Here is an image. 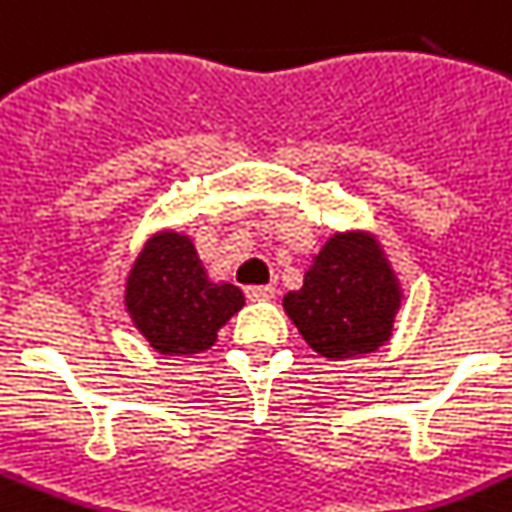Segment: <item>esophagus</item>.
<instances>
[{
  "instance_id": "34e87169",
  "label": "esophagus",
  "mask_w": 512,
  "mask_h": 512,
  "mask_svg": "<svg viewBox=\"0 0 512 512\" xmlns=\"http://www.w3.org/2000/svg\"><path fill=\"white\" fill-rule=\"evenodd\" d=\"M244 294H247V299H252V302H265V299H273V296H276V286H247Z\"/></svg>"
}]
</instances>
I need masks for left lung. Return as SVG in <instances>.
Here are the masks:
<instances>
[{
  "instance_id": "obj_1",
  "label": "left lung",
  "mask_w": 512,
  "mask_h": 512,
  "mask_svg": "<svg viewBox=\"0 0 512 512\" xmlns=\"http://www.w3.org/2000/svg\"><path fill=\"white\" fill-rule=\"evenodd\" d=\"M398 283L377 244L338 234L304 273V286L283 296V309L304 341L328 359L369 354L393 330Z\"/></svg>"
}]
</instances>
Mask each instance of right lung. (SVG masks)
Masks as SVG:
<instances>
[{"instance_id": "right-lung-1", "label": "right lung", "mask_w": 512, "mask_h": 512, "mask_svg": "<svg viewBox=\"0 0 512 512\" xmlns=\"http://www.w3.org/2000/svg\"><path fill=\"white\" fill-rule=\"evenodd\" d=\"M244 304L231 283H210L190 239L153 236L127 281V309L161 354H195L216 343L218 330Z\"/></svg>"}]
</instances>
